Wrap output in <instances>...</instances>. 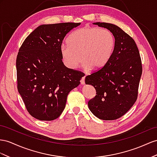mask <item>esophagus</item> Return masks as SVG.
Instances as JSON below:
<instances>
[{"mask_svg": "<svg viewBox=\"0 0 157 157\" xmlns=\"http://www.w3.org/2000/svg\"><path fill=\"white\" fill-rule=\"evenodd\" d=\"M85 78H86V76H83V77L82 78V79H81L82 85H84V84H85Z\"/></svg>", "mask_w": 157, "mask_h": 157, "instance_id": "34e87169", "label": "esophagus"}]
</instances>
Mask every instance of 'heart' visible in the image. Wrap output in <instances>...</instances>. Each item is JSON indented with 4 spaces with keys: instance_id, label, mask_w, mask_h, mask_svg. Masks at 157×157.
<instances>
[{
    "instance_id": "1",
    "label": "heart",
    "mask_w": 157,
    "mask_h": 157,
    "mask_svg": "<svg viewBox=\"0 0 157 157\" xmlns=\"http://www.w3.org/2000/svg\"><path fill=\"white\" fill-rule=\"evenodd\" d=\"M115 48V38L111 32L86 26L70 35L67 44L60 47V53L70 69H75L82 60L86 69L98 70L109 62Z\"/></svg>"
}]
</instances>
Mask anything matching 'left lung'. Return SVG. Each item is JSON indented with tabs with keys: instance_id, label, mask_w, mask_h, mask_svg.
<instances>
[{
	"instance_id": "8db88e82",
	"label": "left lung",
	"mask_w": 157,
	"mask_h": 157,
	"mask_svg": "<svg viewBox=\"0 0 157 157\" xmlns=\"http://www.w3.org/2000/svg\"><path fill=\"white\" fill-rule=\"evenodd\" d=\"M94 25L111 32L115 48L105 66L86 77V84L96 90L95 97L88 101V107L100 119L115 120L125 114L137 98L141 59L134 40L119 26L106 22Z\"/></svg>"
}]
</instances>
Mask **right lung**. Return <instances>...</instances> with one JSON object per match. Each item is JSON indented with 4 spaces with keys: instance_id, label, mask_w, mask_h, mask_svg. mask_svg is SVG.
<instances>
[{
    "instance_id": "add662e5",
    "label": "right lung",
    "mask_w": 157,
    "mask_h": 157,
    "mask_svg": "<svg viewBox=\"0 0 157 157\" xmlns=\"http://www.w3.org/2000/svg\"><path fill=\"white\" fill-rule=\"evenodd\" d=\"M81 23L42 25L28 36L17 58L18 91L33 117L52 121L66 107L70 91L80 83L82 72L63 65L60 47L66 34Z\"/></svg>"
}]
</instances>
